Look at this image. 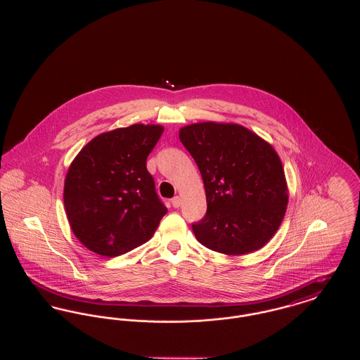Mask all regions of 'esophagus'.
Wrapping results in <instances>:
<instances>
[{
    "instance_id": "34e87169",
    "label": "esophagus",
    "mask_w": 360,
    "mask_h": 360,
    "mask_svg": "<svg viewBox=\"0 0 360 360\" xmlns=\"http://www.w3.org/2000/svg\"><path fill=\"white\" fill-rule=\"evenodd\" d=\"M172 204L174 207H179V206H181V197H179V195H175L172 200Z\"/></svg>"
}]
</instances>
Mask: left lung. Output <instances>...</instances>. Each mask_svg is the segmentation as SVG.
I'll return each instance as SVG.
<instances>
[{"label":"left lung","instance_id":"1","mask_svg":"<svg viewBox=\"0 0 360 360\" xmlns=\"http://www.w3.org/2000/svg\"><path fill=\"white\" fill-rule=\"evenodd\" d=\"M206 194L205 217L193 232L206 248L245 255L266 245L289 202L282 162L273 146L233 122L205 121L179 129Z\"/></svg>","mask_w":360,"mask_h":360}]
</instances>
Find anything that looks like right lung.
Masks as SVG:
<instances>
[{
  "label": "right lung",
  "mask_w": 360,
  "mask_h": 360,
  "mask_svg": "<svg viewBox=\"0 0 360 360\" xmlns=\"http://www.w3.org/2000/svg\"><path fill=\"white\" fill-rule=\"evenodd\" d=\"M163 129L134 124L103 132L71 162L63 201L70 228L87 250L119 257L154 236L167 207L146 162Z\"/></svg>",
  "instance_id": "obj_1"
}]
</instances>
